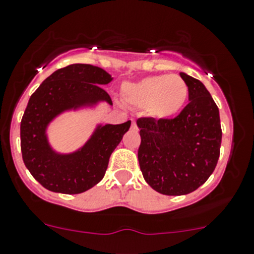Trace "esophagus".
Returning a JSON list of instances; mask_svg holds the SVG:
<instances>
[{
	"label": "esophagus",
	"instance_id": "obj_1",
	"mask_svg": "<svg viewBox=\"0 0 254 254\" xmlns=\"http://www.w3.org/2000/svg\"><path fill=\"white\" fill-rule=\"evenodd\" d=\"M131 127H132V129H134V130H137V127H136V123H135V122H134V120H132V122H131Z\"/></svg>",
	"mask_w": 254,
	"mask_h": 254
}]
</instances>
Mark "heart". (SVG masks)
Returning a JSON list of instances; mask_svg holds the SVG:
<instances>
[{"mask_svg":"<svg viewBox=\"0 0 254 254\" xmlns=\"http://www.w3.org/2000/svg\"><path fill=\"white\" fill-rule=\"evenodd\" d=\"M122 97L127 104L146 109L155 119H169L185 107L189 98L187 83L177 74L147 77L135 83H125Z\"/></svg>","mask_w":254,"mask_h":254,"instance_id":"b5f03b06","label":"heart"}]
</instances>
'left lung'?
<instances>
[{"instance_id":"1","label":"left lung","mask_w":254,"mask_h":254,"mask_svg":"<svg viewBox=\"0 0 254 254\" xmlns=\"http://www.w3.org/2000/svg\"><path fill=\"white\" fill-rule=\"evenodd\" d=\"M190 103L174 119L140 118L137 159L145 181L162 195H187L207 181L220 157V112L205 85L180 73Z\"/></svg>"}]
</instances>
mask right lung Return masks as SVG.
<instances>
[{"label":"right lung","instance_id":"obj_1","mask_svg":"<svg viewBox=\"0 0 254 254\" xmlns=\"http://www.w3.org/2000/svg\"><path fill=\"white\" fill-rule=\"evenodd\" d=\"M113 80L104 69L70 64L49 75L31 95L21 122V151L24 165L44 189L59 193H82L102 181L109 157L131 122L98 125L90 139L70 154L54 151L47 139L49 123L67 110L113 105L102 88Z\"/></svg>","mask_w":254,"mask_h":254}]
</instances>
